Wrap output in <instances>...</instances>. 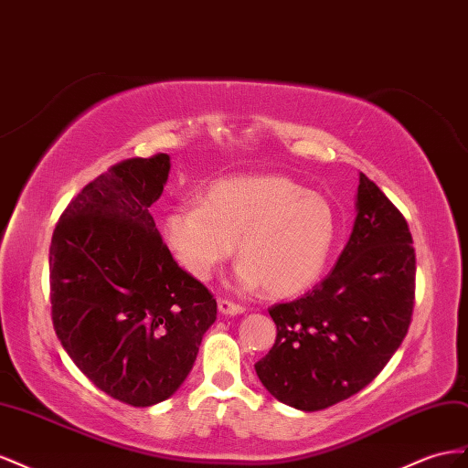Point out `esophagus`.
Listing matches in <instances>:
<instances>
[{"label":"esophagus","instance_id":"34e87169","mask_svg":"<svg viewBox=\"0 0 468 468\" xmlns=\"http://www.w3.org/2000/svg\"><path fill=\"white\" fill-rule=\"evenodd\" d=\"M218 310H219L223 315H239V314L245 312L243 305H239V303L231 302V300H225V298H219V300H218Z\"/></svg>","mask_w":468,"mask_h":468}]
</instances>
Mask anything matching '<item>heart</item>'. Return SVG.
I'll use <instances>...</instances> for the list:
<instances>
[{
	"label": "heart",
	"mask_w": 468,
	"mask_h": 468,
	"mask_svg": "<svg viewBox=\"0 0 468 468\" xmlns=\"http://www.w3.org/2000/svg\"><path fill=\"white\" fill-rule=\"evenodd\" d=\"M337 235L339 216L329 199L280 175L218 180L202 204H182L165 219L166 243L192 276L207 278L239 239L241 282L276 298L317 282Z\"/></svg>",
	"instance_id": "heart-1"
}]
</instances>
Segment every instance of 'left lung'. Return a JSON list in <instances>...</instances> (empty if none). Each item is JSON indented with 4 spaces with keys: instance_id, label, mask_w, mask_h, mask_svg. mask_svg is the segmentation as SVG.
Here are the masks:
<instances>
[{
    "instance_id": "left-lung-1",
    "label": "left lung",
    "mask_w": 468,
    "mask_h": 468,
    "mask_svg": "<svg viewBox=\"0 0 468 468\" xmlns=\"http://www.w3.org/2000/svg\"><path fill=\"white\" fill-rule=\"evenodd\" d=\"M406 218L363 172L356 219L333 271L302 298L269 308L276 341L255 365L276 399L325 410L360 392L402 345L416 300Z\"/></svg>"
}]
</instances>
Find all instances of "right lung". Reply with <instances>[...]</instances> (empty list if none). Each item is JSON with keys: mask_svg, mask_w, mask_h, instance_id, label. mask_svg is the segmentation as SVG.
Wrapping results in <instances>:
<instances>
[{"mask_svg": "<svg viewBox=\"0 0 468 468\" xmlns=\"http://www.w3.org/2000/svg\"><path fill=\"white\" fill-rule=\"evenodd\" d=\"M170 156L113 165L66 206L48 252L52 325L74 365L119 402H163L188 377L218 302L182 271L151 206Z\"/></svg>", "mask_w": 468, "mask_h": 468, "instance_id": "right-lung-1", "label": "right lung"}]
</instances>
